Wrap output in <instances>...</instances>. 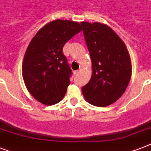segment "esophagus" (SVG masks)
<instances>
[{
	"mask_svg": "<svg viewBox=\"0 0 151 151\" xmlns=\"http://www.w3.org/2000/svg\"><path fill=\"white\" fill-rule=\"evenodd\" d=\"M79 72H80V70H76V71H74L73 73H74V74H78V73H79Z\"/></svg>",
	"mask_w": 151,
	"mask_h": 151,
	"instance_id": "34e87169",
	"label": "esophagus"
}]
</instances>
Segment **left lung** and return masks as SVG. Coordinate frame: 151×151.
<instances>
[{
  "instance_id": "obj_1",
  "label": "left lung",
  "mask_w": 151,
  "mask_h": 151,
  "mask_svg": "<svg viewBox=\"0 0 151 151\" xmlns=\"http://www.w3.org/2000/svg\"><path fill=\"white\" fill-rule=\"evenodd\" d=\"M83 34L92 59V74L83 86L89 103L106 106L119 99L132 75L129 53L122 40L110 27L99 22H81Z\"/></svg>"
}]
</instances>
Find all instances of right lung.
<instances>
[{"mask_svg": "<svg viewBox=\"0 0 151 151\" xmlns=\"http://www.w3.org/2000/svg\"><path fill=\"white\" fill-rule=\"evenodd\" d=\"M81 30L77 22L54 20L44 26L29 44L22 63V78L29 93L40 103L54 105L66 94L72 70L63 48Z\"/></svg>", "mask_w": 151, "mask_h": 151, "instance_id": "right-lung-1", "label": "right lung"}]
</instances>
